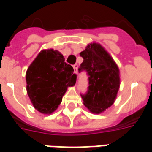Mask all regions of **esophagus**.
<instances>
[{
  "label": "esophagus",
  "mask_w": 152,
  "mask_h": 152,
  "mask_svg": "<svg viewBox=\"0 0 152 152\" xmlns=\"http://www.w3.org/2000/svg\"><path fill=\"white\" fill-rule=\"evenodd\" d=\"M73 69H74V72H75V73H77L78 65H77V64H75V65H73Z\"/></svg>",
  "instance_id": "1"
}]
</instances>
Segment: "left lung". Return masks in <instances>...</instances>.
I'll return each instance as SVG.
<instances>
[{
    "mask_svg": "<svg viewBox=\"0 0 152 152\" xmlns=\"http://www.w3.org/2000/svg\"><path fill=\"white\" fill-rule=\"evenodd\" d=\"M83 58L79 72L85 70L88 76L87 93L81 94L89 111L100 114L112 105L120 85L116 63L100 44L91 43L80 53Z\"/></svg>",
    "mask_w": 152,
    "mask_h": 152,
    "instance_id": "1",
    "label": "left lung"
}]
</instances>
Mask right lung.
Here are the masks:
<instances>
[{
	"mask_svg": "<svg viewBox=\"0 0 152 152\" xmlns=\"http://www.w3.org/2000/svg\"><path fill=\"white\" fill-rule=\"evenodd\" d=\"M73 71L59 51L41 50L26 75L27 94L33 107L43 114L55 112L68 87L76 83V75Z\"/></svg>",
	"mask_w": 152,
	"mask_h": 152,
	"instance_id": "right-lung-1",
	"label": "right lung"
}]
</instances>
